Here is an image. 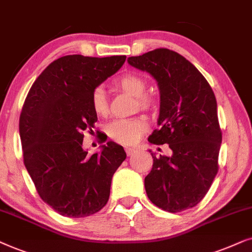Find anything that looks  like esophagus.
Masks as SVG:
<instances>
[{"mask_svg": "<svg viewBox=\"0 0 252 252\" xmlns=\"http://www.w3.org/2000/svg\"><path fill=\"white\" fill-rule=\"evenodd\" d=\"M126 152L130 157V156H133V154L137 152V150L133 149V147H126Z\"/></svg>", "mask_w": 252, "mask_h": 252, "instance_id": "obj_1", "label": "esophagus"}]
</instances>
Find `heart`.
Returning a JSON list of instances; mask_svg holds the SVG:
<instances>
[{
	"mask_svg": "<svg viewBox=\"0 0 252 252\" xmlns=\"http://www.w3.org/2000/svg\"><path fill=\"white\" fill-rule=\"evenodd\" d=\"M116 86L136 96L137 102L140 108H149L152 103L151 96L146 94V82L142 76L136 73H126L121 76L116 80ZM91 107L98 116H107L109 113L108 101H107L106 92L102 87H95L91 93ZM146 130L145 120L140 117L131 119H119L113 121L107 126V132L110 138L123 145H132L138 140L144 131Z\"/></svg>",
	"mask_w": 252,
	"mask_h": 252,
	"instance_id": "b5f03b06",
	"label": "heart"
}]
</instances>
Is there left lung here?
Wrapping results in <instances>:
<instances>
[{"label":"left lung","mask_w":252,"mask_h":252,"mask_svg":"<svg viewBox=\"0 0 252 252\" xmlns=\"http://www.w3.org/2000/svg\"><path fill=\"white\" fill-rule=\"evenodd\" d=\"M130 65L154 77L160 90L159 129L149 137L168 144L172 157H156L145 177L147 197L170 213L202 200L219 170L221 132L216 95L198 69L179 53L158 48L128 59Z\"/></svg>","instance_id":"8db88e82"}]
</instances>
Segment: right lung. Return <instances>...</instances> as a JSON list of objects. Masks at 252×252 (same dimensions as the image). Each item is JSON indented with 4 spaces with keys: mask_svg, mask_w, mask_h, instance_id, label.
<instances>
[{
    "mask_svg": "<svg viewBox=\"0 0 252 252\" xmlns=\"http://www.w3.org/2000/svg\"><path fill=\"white\" fill-rule=\"evenodd\" d=\"M126 59L62 56L35 79L23 105L19 135L24 165L40 198L64 217L99 212L109 199L114 173L126 158L114 142L92 156L83 149V132L91 133L98 121L91 93Z\"/></svg>",
    "mask_w": 252,
    "mask_h": 252,
    "instance_id": "1",
    "label": "right lung"
}]
</instances>
